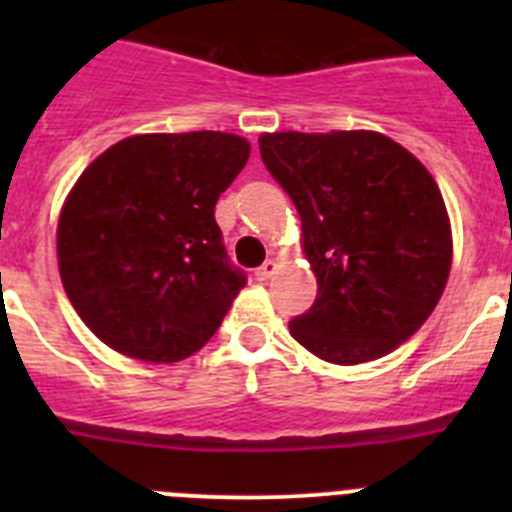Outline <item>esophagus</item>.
Returning a JSON list of instances; mask_svg holds the SVG:
<instances>
[{"instance_id": "esophagus-1", "label": "esophagus", "mask_w": 512, "mask_h": 512, "mask_svg": "<svg viewBox=\"0 0 512 512\" xmlns=\"http://www.w3.org/2000/svg\"><path fill=\"white\" fill-rule=\"evenodd\" d=\"M277 274V261H264V264L259 266V269L253 271V277H256V282H266V279H271Z\"/></svg>"}]
</instances>
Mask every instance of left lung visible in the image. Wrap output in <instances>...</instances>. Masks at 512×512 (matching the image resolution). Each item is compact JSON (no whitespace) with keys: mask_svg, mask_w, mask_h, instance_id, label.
<instances>
[{"mask_svg":"<svg viewBox=\"0 0 512 512\" xmlns=\"http://www.w3.org/2000/svg\"><path fill=\"white\" fill-rule=\"evenodd\" d=\"M259 151L300 212L318 277L292 338L330 364L390 354L428 320L449 279L451 225L433 176L372 130L264 133Z\"/></svg>","mask_w":512,"mask_h":512,"instance_id":"obj_1","label":"left lung"}]
</instances>
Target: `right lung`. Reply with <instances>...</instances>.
I'll return each mask as SVG.
<instances>
[{
  "instance_id": "1",
  "label": "right lung",
  "mask_w": 512,
  "mask_h": 512,
  "mask_svg": "<svg viewBox=\"0 0 512 512\" xmlns=\"http://www.w3.org/2000/svg\"><path fill=\"white\" fill-rule=\"evenodd\" d=\"M248 153V140L215 130L133 135L79 176L58 220V269L99 341L171 364L215 336L246 287L215 205Z\"/></svg>"
}]
</instances>
